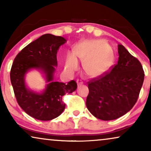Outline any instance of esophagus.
<instances>
[{
  "mask_svg": "<svg viewBox=\"0 0 151 151\" xmlns=\"http://www.w3.org/2000/svg\"><path fill=\"white\" fill-rule=\"evenodd\" d=\"M76 82H77V84H78V86L81 85V84H83V82H82L81 80H77V81H76Z\"/></svg>",
  "mask_w": 151,
  "mask_h": 151,
  "instance_id": "obj_1",
  "label": "esophagus"
}]
</instances>
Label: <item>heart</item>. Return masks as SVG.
I'll list each match as a JSON object with an SVG mask.
<instances>
[{"label": "heart", "instance_id": "obj_1", "mask_svg": "<svg viewBox=\"0 0 151 151\" xmlns=\"http://www.w3.org/2000/svg\"><path fill=\"white\" fill-rule=\"evenodd\" d=\"M77 58L83 62V69L88 76L98 77L108 71L112 64V51L106 43L99 40H83L73 48V54L66 58L65 70L71 73L78 67Z\"/></svg>", "mask_w": 151, "mask_h": 151}]
</instances>
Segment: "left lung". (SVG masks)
<instances>
[{
    "mask_svg": "<svg viewBox=\"0 0 151 151\" xmlns=\"http://www.w3.org/2000/svg\"><path fill=\"white\" fill-rule=\"evenodd\" d=\"M118 54L117 63L110 72L88 82L86 107L102 120H113L129 112L137 102L144 82L140 62L122 45H118Z\"/></svg>",
    "mask_w": 151,
    "mask_h": 151,
    "instance_id": "left-lung-1",
    "label": "left lung"
}]
</instances>
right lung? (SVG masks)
Here are the masks:
<instances>
[{
	"instance_id": "add662e5",
	"label": "right lung",
	"mask_w": 151,
	"mask_h": 151,
	"mask_svg": "<svg viewBox=\"0 0 151 151\" xmlns=\"http://www.w3.org/2000/svg\"><path fill=\"white\" fill-rule=\"evenodd\" d=\"M66 41L61 36L50 34L42 35L22 49L12 64L10 79L16 100L22 110L35 119L47 121L58 117L65 109L63 96L71 93L77 88L74 80L67 84L53 81L58 50ZM32 68L42 71L49 82L41 94L26 86L24 76Z\"/></svg>"
}]
</instances>
